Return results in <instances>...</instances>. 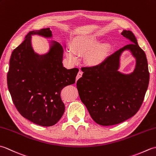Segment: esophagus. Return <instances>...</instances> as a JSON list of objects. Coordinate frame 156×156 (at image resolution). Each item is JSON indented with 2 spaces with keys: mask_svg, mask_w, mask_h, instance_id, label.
I'll use <instances>...</instances> for the list:
<instances>
[{
  "mask_svg": "<svg viewBox=\"0 0 156 156\" xmlns=\"http://www.w3.org/2000/svg\"><path fill=\"white\" fill-rule=\"evenodd\" d=\"M82 74H83V72H82V71H80H80L78 72V74H77V76H76V80H78L79 78H81V77H82Z\"/></svg>",
  "mask_w": 156,
  "mask_h": 156,
  "instance_id": "obj_1",
  "label": "esophagus"
}]
</instances>
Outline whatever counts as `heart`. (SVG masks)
Masks as SVG:
<instances>
[{"instance_id": "obj_1", "label": "heart", "mask_w": 156, "mask_h": 156, "mask_svg": "<svg viewBox=\"0 0 156 156\" xmlns=\"http://www.w3.org/2000/svg\"><path fill=\"white\" fill-rule=\"evenodd\" d=\"M97 35H89L78 38L74 42L73 49L66 51V55L72 63L77 62L78 55H86V61L88 64L96 66L104 61L110 50L111 45L108 42L98 44Z\"/></svg>"}]
</instances>
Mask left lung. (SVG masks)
<instances>
[{"mask_svg":"<svg viewBox=\"0 0 156 156\" xmlns=\"http://www.w3.org/2000/svg\"><path fill=\"white\" fill-rule=\"evenodd\" d=\"M121 35L132 44L124 46L106 58L101 64L83 67L82 76L77 81V89L82 102L92 119L103 126L117 125L137 113L147 90L150 73L146 55L131 31ZM129 50L136 59L134 71L129 75L118 69L120 56Z\"/></svg>","mask_w":156,"mask_h":156,"instance_id":"left-lung-1","label":"left lung"}]
</instances>
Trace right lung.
I'll return each instance as SVG.
<instances>
[{
    "label": "right lung",
    "instance_id": "right-lung-1",
    "mask_svg": "<svg viewBox=\"0 0 156 156\" xmlns=\"http://www.w3.org/2000/svg\"><path fill=\"white\" fill-rule=\"evenodd\" d=\"M51 37L49 28L30 31L10 59L8 88L16 108L35 124L49 127L57 123L65 111L61 90L75 83L79 69L63 66L62 46L51 41L49 51L39 55L31 46V35Z\"/></svg>",
    "mask_w": 156,
    "mask_h": 156
}]
</instances>
